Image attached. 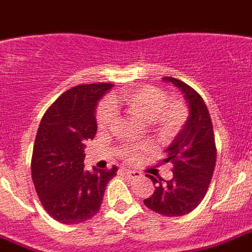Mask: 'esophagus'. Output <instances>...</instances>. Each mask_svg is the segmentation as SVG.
I'll list each match as a JSON object with an SVG mask.
<instances>
[{
	"label": "esophagus",
	"mask_w": 252,
	"mask_h": 252,
	"mask_svg": "<svg viewBox=\"0 0 252 252\" xmlns=\"http://www.w3.org/2000/svg\"><path fill=\"white\" fill-rule=\"evenodd\" d=\"M124 173L127 176L128 178H137L140 177V172L137 171H132V169H124Z\"/></svg>",
	"instance_id": "1"
}]
</instances>
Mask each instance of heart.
Listing matches in <instances>:
<instances>
[{"label":"heart","instance_id":"1","mask_svg":"<svg viewBox=\"0 0 252 252\" xmlns=\"http://www.w3.org/2000/svg\"><path fill=\"white\" fill-rule=\"evenodd\" d=\"M122 105L130 115L141 121L150 122L163 135H173L181 130L188 120L186 105L177 99H167L162 90L154 87L134 88L121 95L112 96L98 111L96 121L100 127H108L115 118V108ZM137 156L135 149L125 152V157L132 159Z\"/></svg>","mask_w":252,"mask_h":252}]
</instances>
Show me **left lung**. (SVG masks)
Wrapping results in <instances>:
<instances>
[{"instance_id":"1","label":"left lung","mask_w":252,"mask_h":252,"mask_svg":"<svg viewBox=\"0 0 252 252\" xmlns=\"http://www.w3.org/2000/svg\"><path fill=\"white\" fill-rule=\"evenodd\" d=\"M184 93L189 104L188 121L167 149L163 163L173 164V178L157 180L154 193L144 200L153 212L165 217H181L192 212L205 196L216 167L217 149L209 111L197 92L175 77H163Z\"/></svg>"}]
</instances>
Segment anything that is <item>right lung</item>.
<instances>
[{
  "mask_svg": "<svg viewBox=\"0 0 252 252\" xmlns=\"http://www.w3.org/2000/svg\"><path fill=\"white\" fill-rule=\"evenodd\" d=\"M112 84L77 85L43 116L32 157V178L49 216L64 224L85 222L99 212L105 186L117 167L84 169V149L96 132L95 107Z\"/></svg>",
  "mask_w": 252,
  "mask_h": 252,
  "instance_id": "obj_1",
  "label": "right lung"
}]
</instances>
